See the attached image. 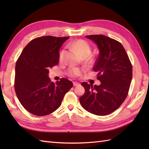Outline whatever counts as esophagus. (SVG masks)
<instances>
[{"mask_svg":"<svg viewBox=\"0 0 149 149\" xmlns=\"http://www.w3.org/2000/svg\"><path fill=\"white\" fill-rule=\"evenodd\" d=\"M73 84H74V86H77V85H79V83H77V82H74V83H73Z\"/></svg>","mask_w":149,"mask_h":149,"instance_id":"obj_1","label":"esophagus"}]
</instances>
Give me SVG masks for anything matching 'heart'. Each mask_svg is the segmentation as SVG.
<instances>
[{
  "label": "heart",
  "mask_w": 149,
  "mask_h": 149,
  "mask_svg": "<svg viewBox=\"0 0 149 149\" xmlns=\"http://www.w3.org/2000/svg\"><path fill=\"white\" fill-rule=\"evenodd\" d=\"M73 48L75 49L79 53L81 57L84 58H86L89 56L91 53V47L86 42L83 40H79L73 42L72 44ZM65 54V50H62L60 53L59 59H62ZM81 69L78 68H72L69 70V75L71 76H77L81 74Z\"/></svg>",
  "instance_id": "obj_1"
}]
</instances>
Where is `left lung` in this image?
<instances>
[{
	"instance_id": "left-lung-1",
	"label": "left lung",
	"mask_w": 149,
	"mask_h": 149,
	"mask_svg": "<svg viewBox=\"0 0 149 149\" xmlns=\"http://www.w3.org/2000/svg\"><path fill=\"white\" fill-rule=\"evenodd\" d=\"M96 44L99 56L93 71L97 73V86L83 83L85 92L79 98L82 107L94 115L104 116L115 111L127 95L132 77V65L120 42L102 34L86 36Z\"/></svg>"
}]
</instances>
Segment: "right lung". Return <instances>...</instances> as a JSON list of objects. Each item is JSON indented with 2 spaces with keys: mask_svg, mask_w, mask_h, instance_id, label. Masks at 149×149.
I'll list each match as a JSON object with an SVG mask.
<instances>
[{
  "mask_svg": "<svg viewBox=\"0 0 149 149\" xmlns=\"http://www.w3.org/2000/svg\"><path fill=\"white\" fill-rule=\"evenodd\" d=\"M68 38H37L27 44L17 60L15 92L22 105L33 115L45 116L55 111L73 86L66 79L54 83L49 77V69L58 65L60 48Z\"/></svg>",
  "mask_w": 149,
  "mask_h": 149,
  "instance_id": "1",
  "label": "right lung"
}]
</instances>
